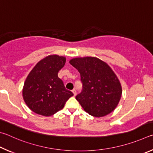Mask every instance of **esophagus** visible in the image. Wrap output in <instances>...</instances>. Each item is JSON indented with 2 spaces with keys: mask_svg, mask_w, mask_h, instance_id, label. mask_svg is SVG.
Instances as JSON below:
<instances>
[{
  "mask_svg": "<svg viewBox=\"0 0 153 153\" xmlns=\"http://www.w3.org/2000/svg\"><path fill=\"white\" fill-rule=\"evenodd\" d=\"M72 93H73V94H74V96L76 95V89H72Z\"/></svg>",
  "mask_w": 153,
  "mask_h": 153,
  "instance_id": "obj_1",
  "label": "esophagus"
}]
</instances>
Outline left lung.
<instances>
[{
	"label": "left lung",
	"mask_w": 153,
	"mask_h": 153,
	"mask_svg": "<svg viewBox=\"0 0 153 153\" xmlns=\"http://www.w3.org/2000/svg\"><path fill=\"white\" fill-rule=\"evenodd\" d=\"M70 64L81 74L82 89L76 100L84 110L97 117L114 111L122 91L118 79L110 67L95 57L73 58Z\"/></svg>",
	"instance_id": "obj_1"
}]
</instances>
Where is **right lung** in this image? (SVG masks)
<instances>
[{
	"instance_id": "add662e5",
	"label": "right lung",
	"mask_w": 153,
	"mask_h": 153,
	"mask_svg": "<svg viewBox=\"0 0 153 153\" xmlns=\"http://www.w3.org/2000/svg\"><path fill=\"white\" fill-rule=\"evenodd\" d=\"M66 58L58 55L48 56L40 60L27 77L23 97L27 105L36 114L50 116L62 109L74 94L67 90L58 76Z\"/></svg>"
}]
</instances>
